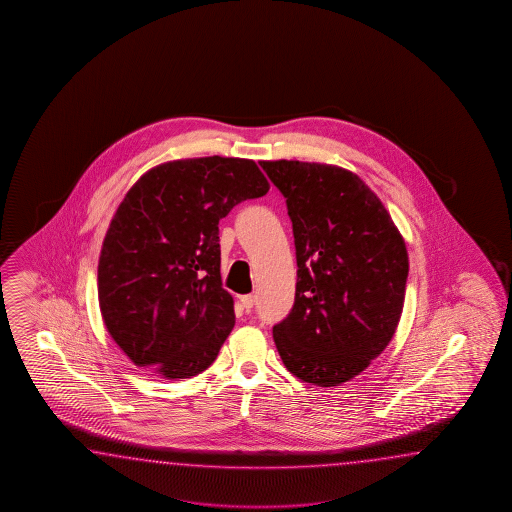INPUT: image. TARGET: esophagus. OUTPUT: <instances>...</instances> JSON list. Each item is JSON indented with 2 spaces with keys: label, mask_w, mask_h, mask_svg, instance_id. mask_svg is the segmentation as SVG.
<instances>
[{
  "label": "esophagus",
  "mask_w": 512,
  "mask_h": 512,
  "mask_svg": "<svg viewBox=\"0 0 512 512\" xmlns=\"http://www.w3.org/2000/svg\"><path fill=\"white\" fill-rule=\"evenodd\" d=\"M240 302L247 311L249 309H252V305H254V302H256V298L252 296V294H245V296H240Z\"/></svg>",
  "instance_id": "esophagus-1"
}]
</instances>
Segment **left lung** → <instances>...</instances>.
Here are the masks:
<instances>
[{"label":"left lung","mask_w":512,"mask_h":512,"mask_svg":"<svg viewBox=\"0 0 512 512\" xmlns=\"http://www.w3.org/2000/svg\"><path fill=\"white\" fill-rule=\"evenodd\" d=\"M293 221L298 280L272 327L285 368L322 388L348 382L390 344L401 320L408 252L381 199L333 164L261 161Z\"/></svg>","instance_id":"obj_1"}]
</instances>
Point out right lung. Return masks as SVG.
I'll list each match as a JSON object with an SVG mask.
<instances>
[{
	"instance_id": "add662e5",
	"label": "right lung",
	"mask_w": 512,
	"mask_h": 512,
	"mask_svg": "<svg viewBox=\"0 0 512 512\" xmlns=\"http://www.w3.org/2000/svg\"><path fill=\"white\" fill-rule=\"evenodd\" d=\"M267 192L254 161L219 155L159 164L131 186L102 243L98 304L135 366L174 381L216 360L236 322L219 219Z\"/></svg>"
}]
</instances>
